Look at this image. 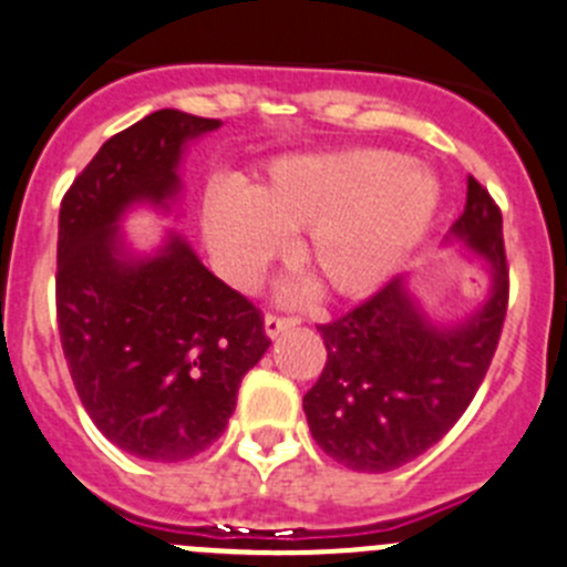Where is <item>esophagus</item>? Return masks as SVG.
Listing matches in <instances>:
<instances>
[{
    "label": "esophagus",
    "instance_id": "obj_1",
    "mask_svg": "<svg viewBox=\"0 0 567 567\" xmlns=\"http://www.w3.org/2000/svg\"><path fill=\"white\" fill-rule=\"evenodd\" d=\"M298 317H280V315H267L264 317V331H267V337H280L284 331H289V328L298 326Z\"/></svg>",
    "mask_w": 567,
    "mask_h": 567
}]
</instances>
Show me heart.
Listing matches in <instances>:
<instances>
[{"label": "heart", "mask_w": 567, "mask_h": 567, "mask_svg": "<svg viewBox=\"0 0 567 567\" xmlns=\"http://www.w3.org/2000/svg\"><path fill=\"white\" fill-rule=\"evenodd\" d=\"M434 177L390 150L289 158L261 186L223 188L206 203L214 256L236 284H252L306 230L300 264L339 298L381 287L429 230Z\"/></svg>", "instance_id": "heart-1"}]
</instances>
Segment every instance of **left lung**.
Returning a JSON list of instances; mask_svg holds the SVG:
<instances>
[{"label": "left lung", "instance_id": "8db88e82", "mask_svg": "<svg viewBox=\"0 0 567 567\" xmlns=\"http://www.w3.org/2000/svg\"><path fill=\"white\" fill-rule=\"evenodd\" d=\"M454 236L482 258L493 284L465 326L442 331L425 322L403 278L317 326L328 359L303 412L317 445L350 471H395L429 451L454 429L487 375L509 306V264L501 208L473 175Z\"/></svg>", "mask_w": 567, "mask_h": 567}]
</instances>
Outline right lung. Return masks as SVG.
<instances>
[{
    "label": "right lung",
    "instance_id": "right-lung-1",
    "mask_svg": "<svg viewBox=\"0 0 567 567\" xmlns=\"http://www.w3.org/2000/svg\"><path fill=\"white\" fill-rule=\"evenodd\" d=\"M219 118L155 111L100 147L61 199L55 306L74 390L96 429L147 462L212 449L247 370L269 348L264 315L172 236L158 256L122 252L131 203L166 206L183 144Z\"/></svg>",
    "mask_w": 567,
    "mask_h": 567
}]
</instances>
